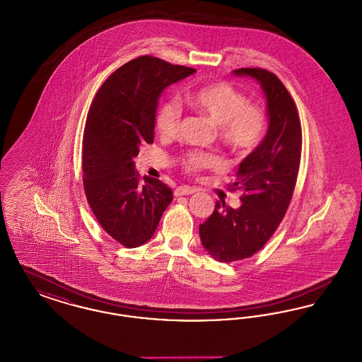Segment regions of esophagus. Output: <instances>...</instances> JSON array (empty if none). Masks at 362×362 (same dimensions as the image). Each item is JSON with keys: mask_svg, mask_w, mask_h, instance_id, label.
I'll return each instance as SVG.
<instances>
[{"mask_svg": "<svg viewBox=\"0 0 362 362\" xmlns=\"http://www.w3.org/2000/svg\"><path fill=\"white\" fill-rule=\"evenodd\" d=\"M194 192H197V189H192V187H189V186H182V187H177V189H175V195L176 197H182V195H189V194H194Z\"/></svg>", "mask_w": 362, "mask_h": 362, "instance_id": "1", "label": "esophagus"}]
</instances>
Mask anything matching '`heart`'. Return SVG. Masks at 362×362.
<instances>
[{"mask_svg":"<svg viewBox=\"0 0 362 362\" xmlns=\"http://www.w3.org/2000/svg\"><path fill=\"white\" fill-rule=\"evenodd\" d=\"M191 108L220 126V136L235 151L247 152L258 146L266 133L267 121L258 107L226 83L207 84L195 89L186 98ZM182 110L175 100H164L157 107L155 127L161 137L171 138L177 133ZM218 165V160L205 153H189L183 167L189 173H201Z\"/></svg>","mask_w":362,"mask_h":362,"instance_id":"1","label":"heart"}]
</instances>
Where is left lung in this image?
<instances>
[{"label":"left lung","mask_w":362,"mask_h":362,"mask_svg":"<svg viewBox=\"0 0 362 362\" xmlns=\"http://www.w3.org/2000/svg\"><path fill=\"white\" fill-rule=\"evenodd\" d=\"M235 76L257 80L266 96L269 127L239 165L232 185L243 192L238 209L217 202L199 225L207 254L218 262L250 258L272 238L292 199L301 157V124L296 104L276 74L243 68Z\"/></svg>","instance_id":"obj_1"}]
</instances>
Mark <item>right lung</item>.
Listing matches in <instances>:
<instances>
[{"mask_svg": "<svg viewBox=\"0 0 362 362\" xmlns=\"http://www.w3.org/2000/svg\"><path fill=\"white\" fill-rule=\"evenodd\" d=\"M197 70L151 55L115 70L98 90L86 118L83 173L88 204L104 230L122 245L136 248L151 240L173 189L144 176L134 157L153 144L158 99L167 86Z\"/></svg>", "mask_w": 362, "mask_h": 362, "instance_id": "right-lung-1", "label": "right lung"}]
</instances>
